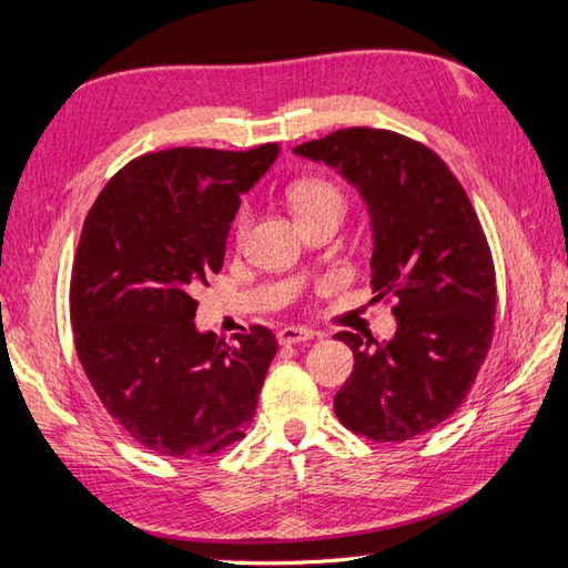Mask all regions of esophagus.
<instances>
[{
    "mask_svg": "<svg viewBox=\"0 0 568 568\" xmlns=\"http://www.w3.org/2000/svg\"><path fill=\"white\" fill-rule=\"evenodd\" d=\"M316 335H318L316 331L298 328V326H286L280 333H276V341H280L282 345H296V343H304V341L316 338Z\"/></svg>",
    "mask_w": 568,
    "mask_h": 568,
    "instance_id": "esophagus-1",
    "label": "esophagus"
}]
</instances>
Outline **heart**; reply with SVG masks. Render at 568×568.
<instances>
[{
	"mask_svg": "<svg viewBox=\"0 0 568 568\" xmlns=\"http://www.w3.org/2000/svg\"><path fill=\"white\" fill-rule=\"evenodd\" d=\"M288 203H292L298 220H306V217H314L321 213H343L345 199H343L341 189L326 179H301L294 183L292 189H288ZM250 220H252L250 207L242 205L237 217H235V235L237 237H245Z\"/></svg>",
	"mask_w": 568,
	"mask_h": 568,
	"instance_id": "heart-1",
	"label": "heart"
}]
</instances>
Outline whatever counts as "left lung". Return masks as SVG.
Instances as JSON below:
<instances>
[{
	"label": "left lung",
	"mask_w": 568,
	"mask_h": 568,
	"mask_svg": "<svg viewBox=\"0 0 568 568\" xmlns=\"http://www.w3.org/2000/svg\"><path fill=\"white\" fill-rule=\"evenodd\" d=\"M294 154L335 169L367 205L373 292L392 296L389 341L335 338L355 365L335 416L373 442H407L454 414L488 355L495 267L478 215L432 149L387 130L348 126Z\"/></svg>",
	"instance_id": "obj_1"
}]
</instances>
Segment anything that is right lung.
I'll use <instances>...</instances> for the list:
<instances>
[{"label":"right lung","mask_w":568,"mask_h":568,"mask_svg":"<svg viewBox=\"0 0 568 568\" xmlns=\"http://www.w3.org/2000/svg\"><path fill=\"white\" fill-rule=\"evenodd\" d=\"M280 156L176 146L114 173L92 203L71 274L78 361L134 442L203 458L240 442L276 355L270 328L235 343L195 328L193 292L223 270L230 223Z\"/></svg>","instance_id":"add662e5"}]
</instances>
